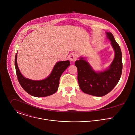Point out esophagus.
Returning a JSON list of instances; mask_svg holds the SVG:
<instances>
[{"instance_id": "34e87169", "label": "esophagus", "mask_w": 135, "mask_h": 135, "mask_svg": "<svg viewBox=\"0 0 135 135\" xmlns=\"http://www.w3.org/2000/svg\"><path fill=\"white\" fill-rule=\"evenodd\" d=\"M78 54H77L76 53H72L70 54L69 56V60L71 61H75L77 59V58H78Z\"/></svg>"}]
</instances>
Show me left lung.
I'll use <instances>...</instances> for the list:
<instances>
[{"mask_svg": "<svg viewBox=\"0 0 135 135\" xmlns=\"http://www.w3.org/2000/svg\"><path fill=\"white\" fill-rule=\"evenodd\" d=\"M115 51V57L109 68L95 73L90 65L81 57L75 65L78 68V80L81 90L88 94L102 97L110 92L119 82L122 71L121 49L110 32H106Z\"/></svg>", "mask_w": 135, "mask_h": 135, "instance_id": "1", "label": "left lung"}]
</instances>
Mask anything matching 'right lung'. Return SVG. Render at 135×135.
Listing matches in <instances>:
<instances>
[{
	"label": "right lung",
	"instance_id": "right-lung-1",
	"mask_svg": "<svg viewBox=\"0 0 135 135\" xmlns=\"http://www.w3.org/2000/svg\"><path fill=\"white\" fill-rule=\"evenodd\" d=\"M17 53L15 55V66L18 81L29 94L36 97H44L55 93L58 89L60 76L70 65L69 61H62L57 62L50 76L41 81H33L26 79L22 76L17 64Z\"/></svg>",
	"mask_w": 135,
	"mask_h": 135
}]
</instances>
